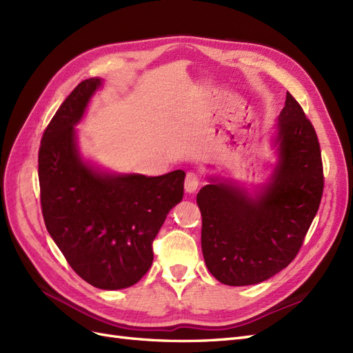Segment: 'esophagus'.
Masks as SVG:
<instances>
[{
    "label": "esophagus",
    "instance_id": "esophagus-1",
    "mask_svg": "<svg viewBox=\"0 0 353 353\" xmlns=\"http://www.w3.org/2000/svg\"><path fill=\"white\" fill-rule=\"evenodd\" d=\"M184 185L187 193H196V190L200 185V175L197 172H188L185 176Z\"/></svg>",
    "mask_w": 353,
    "mask_h": 353
}]
</instances>
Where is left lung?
<instances>
[{
    "label": "left lung",
    "instance_id": "1",
    "mask_svg": "<svg viewBox=\"0 0 353 353\" xmlns=\"http://www.w3.org/2000/svg\"><path fill=\"white\" fill-rule=\"evenodd\" d=\"M275 143L280 162L272 183L256 199L218 179L197 194L203 258L222 284H258L284 270L301 250L321 203V148L314 125L290 92Z\"/></svg>",
    "mask_w": 353,
    "mask_h": 353
}]
</instances>
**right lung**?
<instances>
[{
    "mask_svg": "<svg viewBox=\"0 0 353 353\" xmlns=\"http://www.w3.org/2000/svg\"><path fill=\"white\" fill-rule=\"evenodd\" d=\"M100 83L82 81L46 128L38 153L41 209L72 270L94 287L117 290L150 270L153 240L184 196L185 172L105 175L82 162L73 126Z\"/></svg>",
    "mask_w": 353,
    "mask_h": 353,
    "instance_id": "1",
    "label": "right lung"
}]
</instances>
